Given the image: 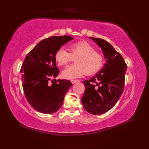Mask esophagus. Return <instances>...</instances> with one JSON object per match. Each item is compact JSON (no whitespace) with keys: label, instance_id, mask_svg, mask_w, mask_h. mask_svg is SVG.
<instances>
[{"label":"esophagus","instance_id":"1","mask_svg":"<svg viewBox=\"0 0 149 149\" xmlns=\"http://www.w3.org/2000/svg\"><path fill=\"white\" fill-rule=\"evenodd\" d=\"M71 83H72V84H75V83H78L79 82V81L78 80H74V79H72L71 81Z\"/></svg>","mask_w":149,"mask_h":149}]
</instances>
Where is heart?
<instances>
[{"instance_id": "heart-1", "label": "heart", "mask_w": 149, "mask_h": 149, "mask_svg": "<svg viewBox=\"0 0 149 149\" xmlns=\"http://www.w3.org/2000/svg\"><path fill=\"white\" fill-rule=\"evenodd\" d=\"M70 53L64 48L56 52L55 60L60 66H65L74 60L75 65L70 66L61 72L62 77L68 79H76L87 74L95 73L103 63V57L100 53L94 51V47L86 42H79L69 47Z\"/></svg>"}]
</instances>
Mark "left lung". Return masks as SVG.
<instances>
[{"label": "left lung", "instance_id": "obj_1", "mask_svg": "<svg viewBox=\"0 0 149 149\" xmlns=\"http://www.w3.org/2000/svg\"><path fill=\"white\" fill-rule=\"evenodd\" d=\"M89 38L101 48L106 61L96 75L83 81L85 91L81 102L89 113L100 115L109 111L123 94L127 65L109 43L101 38Z\"/></svg>", "mask_w": 149, "mask_h": 149}]
</instances>
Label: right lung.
Returning <instances> with one entry per match:
<instances>
[{
  "label": "right lung",
  "instance_id": "obj_1",
  "mask_svg": "<svg viewBox=\"0 0 149 149\" xmlns=\"http://www.w3.org/2000/svg\"><path fill=\"white\" fill-rule=\"evenodd\" d=\"M73 38L55 36L40 41L26 55L22 65V86L25 96L34 109L43 114L60 109L66 92L71 86L69 80L55 79L59 74L56 66V52ZM52 78L55 79L53 81ZM49 80L52 85L48 84Z\"/></svg>",
  "mask_w": 149,
  "mask_h": 149
}]
</instances>
